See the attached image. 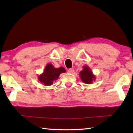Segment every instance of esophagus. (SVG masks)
<instances>
[{
	"instance_id": "34e87169",
	"label": "esophagus",
	"mask_w": 133,
	"mask_h": 133,
	"mask_svg": "<svg viewBox=\"0 0 133 133\" xmlns=\"http://www.w3.org/2000/svg\"><path fill=\"white\" fill-rule=\"evenodd\" d=\"M74 71H75V70H74V69H69L68 70V72L69 73H73Z\"/></svg>"
}]
</instances>
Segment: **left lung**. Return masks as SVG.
I'll list each match as a JSON object with an SVG mask.
<instances>
[{
    "label": "left lung",
    "instance_id": "left-lung-1",
    "mask_svg": "<svg viewBox=\"0 0 133 133\" xmlns=\"http://www.w3.org/2000/svg\"><path fill=\"white\" fill-rule=\"evenodd\" d=\"M79 76L81 80L85 84H91L96 80V76L88 66H84L82 71L80 72Z\"/></svg>",
    "mask_w": 133,
    "mask_h": 133
}]
</instances>
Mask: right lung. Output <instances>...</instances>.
<instances>
[{
    "label": "right lung",
    "mask_w": 133,
    "mask_h": 133,
    "mask_svg": "<svg viewBox=\"0 0 133 133\" xmlns=\"http://www.w3.org/2000/svg\"><path fill=\"white\" fill-rule=\"evenodd\" d=\"M66 70L63 67L55 68L51 63L48 64L45 67L43 72L38 76V80L44 85H51L55 81L57 80L62 73H65Z\"/></svg>",
    "instance_id": "obj_1"
}]
</instances>
